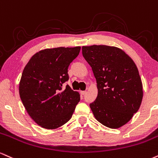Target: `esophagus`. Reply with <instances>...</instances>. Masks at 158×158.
I'll use <instances>...</instances> for the list:
<instances>
[{"mask_svg": "<svg viewBox=\"0 0 158 158\" xmlns=\"http://www.w3.org/2000/svg\"><path fill=\"white\" fill-rule=\"evenodd\" d=\"M81 94L82 95H84V94H86V91H81Z\"/></svg>", "mask_w": 158, "mask_h": 158, "instance_id": "obj_1", "label": "esophagus"}]
</instances>
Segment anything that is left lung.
Wrapping results in <instances>:
<instances>
[{
	"label": "left lung",
	"mask_w": 158,
	"mask_h": 158,
	"mask_svg": "<svg viewBox=\"0 0 158 158\" xmlns=\"http://www.w3.org/2000/svg\"><path fill=\"white\" fill-rule=\"evenodd\" d=\"M83 56L92 67L98 93L89 106L98 121L111 129L125 125L138 111L143 86L136 65L114 46H83Z\"/></svg>",
	"instance_id": "8db88e82"
}]
</instances>
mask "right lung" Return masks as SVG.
<instances>
[{"label":"right lung","instance_id":"obj_1","mask_svg":"<svg viewBox=\"0 0 158 158\" xmlns=\"http://www.w3.org/2000/svg\"><path fill=\"white\" fill-rule=\"evenodd\" d=\"M81 47H58L37 52L26 65L19 94L26 110L37 124L54 129L67 123L81 100L80 94L64 83L68 68Z\"/></svg>","mask_w":158,"mask_h":158}]
</instances>
